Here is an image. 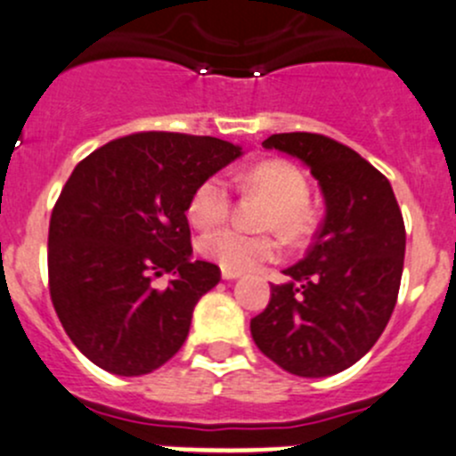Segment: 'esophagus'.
I'll return each instance as SVG.
<instances>
[{
	"label": "esophagus",
	"instance_id": "esophagus-1",
	"mask_svg": "<svg viewBox=\"0 0 456 456\" xmlns=\"http://www.w3.org/2000/svg\"><path fill=\"white\" fill-rule=\"evenodd\" d=\"M222 277L226 279V281H232V279L241 277V273H234V270H226V268H224V270H222Z\"/></svg>",
	"mask_w": 456,
	"mask_h": 456
}]
</instances>
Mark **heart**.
Segmentation results:
<instances>
[{"label": "heart", "mask_w": 456, "mask_h": 456, "mask_svg": "<svg viewBox=\"0 0 456 456\" xmlns=\"http://www.w3.org/2000/svg\"><path fill=\"white\" fill-rule=\"evenodd\" d=\"M239 186L248 192H259L270 201L261 215V226L277 228L290 239L308 234L310 210H308V179L297 166L288 161L273 159L252 166L248 173L237 177ZM230 210V188L222 175L206 177L188 201V217L195 226H215L226 219ZM206 259L217 261L222 268L246 273L265 261L277 259L281 252L277 234L273 232H243V230L226 226L208 230L197 241Z\"/></svg>", "instance_id": "b5f03b06"}]
</instances>
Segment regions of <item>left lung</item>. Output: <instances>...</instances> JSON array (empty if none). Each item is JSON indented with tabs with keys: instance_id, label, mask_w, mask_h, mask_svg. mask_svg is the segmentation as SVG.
Here are the masks:
<instances>
[{
	"instance_id": "obj_1",
	"label": "left lung",
	"mask_w": 456,
	"mask_h": 456,
	"mask_svg": "<svg viewBox=\"0 0 456 456\" xmlns=\"http://www.w3.org/2000/svg\"><path fill=\"white\" fill-rule=\"evenodd\" d=\"M308 166L326 217L299 264L270 286L250 322L256 348L297 377H330L357 363L390 322L399 295L405 228L390 182L359 152L314 133L264 142Z\"/></svg>"
}]
</instances>
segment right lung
<instances>
[{
  "mask_svg": "<svg viewBox=\"0 0 456 456\" xmlns=\"http://www.w3.org/2000/svg\"><path fill=\"white\" fill-rule=\"evenodd\" d=\"M217 137L137 133L75 166L48 228V283L66 335L94 366L139 377L177 354L222 270L191 261V195L241 157ZM174 274L157 291L151 279Z\"/></svg>",
  "mask_w": 456,
  "mask_h": 456,
  "instance_id": "obj_1",
  "label": "right lung"
}]
</instances>
